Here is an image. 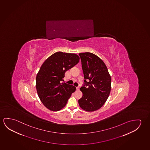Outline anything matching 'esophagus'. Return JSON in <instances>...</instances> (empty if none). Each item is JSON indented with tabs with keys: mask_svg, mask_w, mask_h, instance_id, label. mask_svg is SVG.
Returning <instances> with one entry per match:
<instances>
[{
	"mask_svg": "<svg viewBox=\"0 0 150 150\" xmlns=\"http://www.w3.org/2000/svg\"><path fill=\"white\" fill-rule=\"evenodd\" d=\"M79 89H80V88L79 87H76V90H79Z\"/></svg>",
	"mask_w": 150,
	"mask_h": 150,
	"instance_id": "obj_1",
	"label": "esophagus"
}]
</instances>
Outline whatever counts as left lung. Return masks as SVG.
<instances>
[{"label": "left lung", "mask_w": 150, "mask_h": 150, "mask_svg": "<svg viewBox=\"0 0 150 150\" xmlns=\"http://www.w3.org/2000/svg\"><path fill=\"white\" fill-rule=\"evenodd\" d=\"M79 55L85 79V85L80 88L83 95L79 100V105L85 111H97L103 105L110 95L111 76L106 65L97 55L90 52L79 53Z\"/></svg>", "instance_id": "8db88e82"}]
</instances>
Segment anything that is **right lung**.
<instances>
[{
  "label": "right lung",
  "instance_id": "obj_1",
  "mask_svg": "<svg viewBox=\"0 0 150 150\" xmlns=\"http://www.w3.org/2000/svg\"><path fill=\"white\" fill-rule=\"evenodd\" d=\"M80 58L75 53L57 52L43 63L36 79L39 99L49 110L58 111L64 107L76 87L60 81L65 73L77 64Z\"/></svg>",
  "mask_w": 150,
  "mask_h": 150
}]
</instances>
